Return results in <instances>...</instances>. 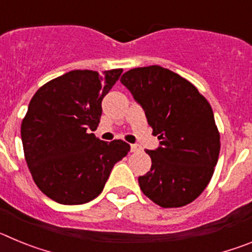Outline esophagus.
Returning <instances> with one entry per match:
<instances>
[{
    "instance_id": "34e87169",
    "label": "esophagus",
    "mask_w": 252,
    "mask_h": 252,
    "mask_svg": "<svg viewBox=\"0 0 252 252\" xmlns=\"http://www.w3.org/2000/svg\"><path fill=\"white\" fill-rule=\"evenodd\" d=\"M141 151V146L139 144H132L131 145V153H140Z\"/></svg>"
}]
</instances>
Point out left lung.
<instances>
[{"mask_svg": "<svg viewBox=\"0 0 252 252\" xmlns=\"http://www.w3.org/2000/svg\"><path fill=\"white\" fill-rule=\"evenodd\" d=\"M121 83L160 140L146 150L151 168L139 177L142 193L164 208L190 203L208 186L220 155L212 107L190 82L159 65L130 69Z\"/></svg>", "mask_w": 252, "mask_h": 252, "instance_id": "left-lung-1", "label": "left lung"}]
</instances>
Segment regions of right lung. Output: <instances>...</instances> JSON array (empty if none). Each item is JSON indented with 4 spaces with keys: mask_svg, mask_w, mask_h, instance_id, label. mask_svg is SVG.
<instances>
[{
    "mask_svg": "<svg viewBox=\"0 0 252 252\" xmlns=\"http://www.w3.org/2000/svg\"><path fill=\"white\" fill-rule=\"evenodd\" d=\"M122 69L72 70L40 87L21 124L25 159L37 188L60 204H83L98 197L116 162L127 155L122 140L94 136L102 99Z\"/></svg>",
    "mask_w": 252,
    "mask_h": 252,
    "instance_id": "obj_1",
    "label": "right lung"
}]
</instances>
